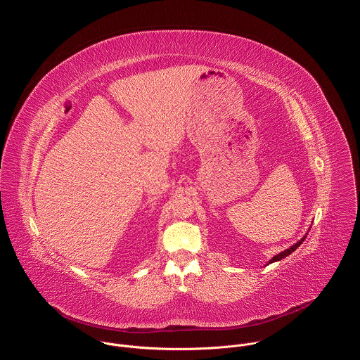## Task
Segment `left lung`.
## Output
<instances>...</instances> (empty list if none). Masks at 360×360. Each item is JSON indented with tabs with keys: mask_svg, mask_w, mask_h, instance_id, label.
Listing matches in <instances>:
<instances>
[{
	"mask_svg": "<svg viewBox=\"0 0 360 360\" xmlns=\"http://www.w3.org/2000/svg\"><path fill=\"white\" fill-rule=\"evenodd\" d=\"M306 235H307V233H306ZM306 235H304V236H303V238H302V239H300V240H297V242H296V243H295V245H292V246H290V248H288V249H285V250H283V252H281V253H278V255H275V256H274V258H272V259H271V261H269V264H274V262H276V261H281V259H283V258H286V256H288V255H290V253H292V252H293V250H296V248H299V246H300V245H302V242H303V240H304V238H306Z\"/></svg>",
	"mask_w": 360,
	"mask_h": 360,
	"instance_id": "obj_1",
	"label": "left lung"
}]
</instances>
